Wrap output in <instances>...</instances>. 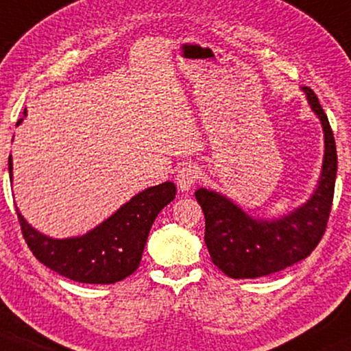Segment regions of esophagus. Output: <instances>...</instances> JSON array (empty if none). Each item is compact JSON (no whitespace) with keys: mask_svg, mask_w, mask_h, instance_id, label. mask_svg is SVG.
I'll return each instance as SVG.
<instances>
[{"mask_svg":"<svg viewBox=\"0 0 351 351\" xmlns=\"http://www.w3.org/2000/svg\"><path fill=\"white\" fill-rule=\"evenodd\" d=\"M201 176V171H199L197 167L194 165H186L180 168L178 173H176V184L181 191H189L191 186H193Z\"/></svg>","mask_w":351,"mask_h":351,"instance_id":"obj_1","label":"esophagus"}]
</instances>
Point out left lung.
<instances>
[{
  "instance_id": "left-lung-1",
  "label": "left lung",
  "mask_w": 351,
  "mask_h": 351,
  "mask_svg": "<svg viewBox=\"0 0 351 351\" xmlns=\"http://www.w3.org/2000/svg\"><path fill=\"white\" fill-rule=\"evenodd\" d=\"M301 90L324 132L321 175L308 201L288 214L261 219L210 188L194 193L206 217L204 241L212 263L232 278H257L290 267L311 254L326 232L337 178L335 139L316 94L309 87Z\"/></svg>"
}]
</instances>
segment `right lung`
Returning a JSON list of instances; mask_svg holds the SVG:
<instances>
[{
	"mask_svg": "<svg viewBox=\"0 0 351 351\" xmlns=\"http://www.w3.org/2000/svg\"><path fill=\"white\" fill-rule=\"evenodd\" d=\"M24 117L27 112L24 110ZM22 117L16 126L24 121ZM10 180L12 157L10 155ZM176 196L171 181L150 186L124 202L114 214L87 233L51 238L35 230L16 207L22 234L34 256L66 278L79 283H117L139 267L155 217Z\"/></svg>",
	"mask_w": 351,
	"mask_h": 351,
	"instance_id": "right-lung-1",
	"label": "right lung"
}]
</instances>
